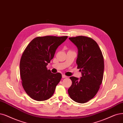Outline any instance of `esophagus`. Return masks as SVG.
<instances>
[{
  "mask_svg": "<svg viewBox=\"0 0 123 123\" xmlns=\"http://www.w3.org/2000/svg\"><path fill=\"white\" fill-rule=\"evenodd\" d=\"M62 78H67V76L64 75V74H62Z\"/></svg>",
  "mask_w": 123,
  "mask_h": 123,
  "instance_id": "obj_1",
  "label": "esophagus"
}]
</instances>
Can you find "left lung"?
I'll return each instance as SVG.
<instances>
[{"label": "left lung", "instance_id": "obj_1", "mask_svg": "<svg viewBox=\"0 0 123 123\" xmlns=\"http://www.w3.org/2000/svg\"><path fill=\"white\" fill-rule=\"evenodd\" d=\"M69 39L78 49L76 64L82 76L80 80L70 77L72 85L68 92L74 101L84 103L92 99L100 87L103 77L104 58L98 44L92 38L78 36Z\"/></svg>", "mask_w": 123, "mask_h": 123}]
</instances>
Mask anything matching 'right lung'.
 Here are the masks:
<instances>
[{"label":"right lung","mask_w":123,"mask_h":123,"mask_svg":"<svg viewBox=\"0 0 123 123\" xmlns=\"http://www.w3.org/2000/svg\"><path fill=\"white\" fill-rule=\"evenodd\" d=\"M67 37L38 36L31 40L23 53L20 62L22 85L32 99L44 101L53 96L62 75L59 72L52 73L47 66L57 48Z\"/></svg>","instance_id":"add662e5"}]
</instances>
